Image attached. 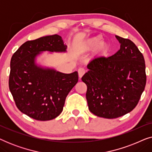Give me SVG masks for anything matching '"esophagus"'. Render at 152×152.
<instances>
[{
    "instance_id": "1",
    "label": "esophagus",
    "mask_w": 152,
    "mask_h": 152,
    "mask_svg": "<svg viewBox=\"0 0 152 152\" xmlns=\"http://www.w3.org/2000/svg\"><path fill=\"white\" fill-rule=\"evenodd\" d=\"M85 72H86V70L84 68H80L78 69V75H79V77H80V78L82 77L84 75Z\"/></svg>"
}]
</instances>
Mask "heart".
Returning <instances> with one entry per match:
<instances>
[{"mask_svg": "<svg viewBox=\"0 0 152 152\" xmlns=\"http://www.w3.org/2000/svg\"><path fill=\"white\" fill-rule=\"evenodd\" d=\"M102 41V37H95V38L91 39V40L89 41V45L93 48L97 47V45L100 44Z\"/></svg>", "mask_w": 152, "mask_h": 152, "instance_id": "b5f03b06", "label": "heart"}]
</instances>
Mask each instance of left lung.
Wrapping results in <instances>:
<instances>
[{"mask_svg": "<svg viewBox=\"0 0 152 152\" xmlns=\"http://www.w3.org/2000/svg\"><path fill=\"white\" fill-rule=\"evenodd\" d=\"M120 49L110 57H95L82 77L87 86L88 109L94 115L113 119L136 107L146 85L142 54L129 39L119 36Z\"/></svg>", "mask_w": 152, "mask_h": 152, "instance_id": "1", "label": "left lung"}]
</instances>
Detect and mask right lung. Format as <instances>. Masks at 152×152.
<instances>
[{"label":"right lung","mask_w":152,"mask_h":152,"mask_svg":"<svg viewBox=\"0 0 152 152\" xmlns=\"http://www.w3.org/2000/svg\"><path fill=\"white\" fill-rule=\"evenodd\" d=\"M59 35L28 41L12 55L10 61L9 88L16 107L23 113L40 121L57 118L66 97L78 82L75 71L65 74L35 65L40 52H64L66 45Z\"/></svg>","instance_id":"obj_1"}]
</instances>
